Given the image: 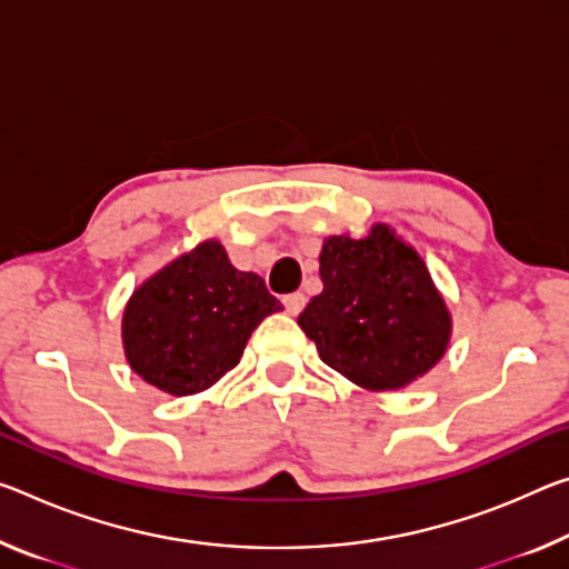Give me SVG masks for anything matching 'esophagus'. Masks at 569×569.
<instances>
[{
  "mask_svg": "<svg viewBox=\"0 0 569 569\" xmlns=\"http://www.w3.org/2000/svg\"><path fill=\"white\" fill-rule=\"evenodd\" d=\"M283 306H286V311L291 313V317H299V313L303 311V306H306V296H303V293H291V296H286V299H283Z\"/></svg>",
  "mask_w": 569,
  "mask_h": 569,
  "instance_id": "34e87169",
  "label": "esophagus"
}]
</instances>
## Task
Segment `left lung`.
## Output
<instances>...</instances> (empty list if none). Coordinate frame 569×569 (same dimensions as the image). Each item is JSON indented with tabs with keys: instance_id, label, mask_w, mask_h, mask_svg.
<instances>
[{
	"instance_id": "left-lung-1",
	"label": "left lung",
	"mask_w": 569,
	"mask_h": 569,
	"mask_svg": "<svg viewBox=\"0 0 569 569\" xmlns=\"http://www.w3.org/2000/svg\"><path fill=\"white\" fill-rule=\"evenodd\" d=\"M319 276L323 291L299 327L321 362L349 382L367 392L402 390L443 359L453 317L426 260L390 224L323 240Z\"/></svg>"
}]
</instances>
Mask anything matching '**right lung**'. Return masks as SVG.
Masks as SVG:
<instances>
[{"label":"right lung","mask_w":569,"mask_h":569,"mask_svg":"<svg viewBox=\"0 0 569 569\" xmlns=\"http://www.w3.org/2000/svg\"><path fill=\"white\" fill-rule=\"evenodd\" d=\"M281 309L263 278L232 266L220 240H204L126 301V362L174 398L204 392L240 362L258 323Z\"/></svg>","instance_id":"right-lung-1"}]
</instances>
